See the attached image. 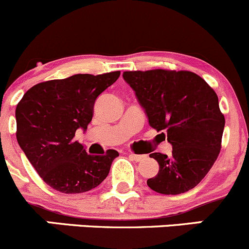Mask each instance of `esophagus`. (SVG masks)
<instances>
[{"label": "esophagus", "mask_w": 249, "mask_h": 249, "mask_svg": "<svg viewBox=\"0 0 249 249\" xmlns=\"http://www.w3.org/2000/svg\"><path fill=\"white\" fill-rule=\"evenodd\" d=\"M128 156H129L130 159H133L134 161H137V162L142 161V160L145 159V155H135V154H132V152H129V155H128Z\"/></svg>", "instance_id": "1"}]
</instances>
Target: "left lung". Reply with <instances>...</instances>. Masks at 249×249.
<instances>
[{"label": "left lung", "instance_id": "8db88e82", "mask_svg": "<svg viewBox=\"0 0 249 249\" xmlns=\"http://www.w3.org/2000/svg\"><path fill=\"white\" fill-rule=\"evenodd\" d=\"M124 80L134 90L149 124L164 130L173 147L169 156L150 155L160 168L147 179V186L164 195L194 189L220 152L225 119L215 92L190 71H124Z\"/></svg>", "mask_w": 249, "mask_h": 249}]
</instances>
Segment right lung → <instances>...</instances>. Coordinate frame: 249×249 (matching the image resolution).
I'll return each mask as SVG.
<instances>
[{"label": "right lung", "instance_id": "obj_1", "mask_svg": "<svg viewBox=\"0 0 249 249\" xmlns=\"http://www.w3.org/2000/svg\"><path fill=\"white\" fill-rule=\"evenodd\" d=\"M119 77L120 71H114L47 81L31 87L17 105L19 146L54 190L86 193L109 174L119 152L107 150L105 155H89L73 138L77 129L86 132L97 98Z\"/></svg>", "mask_w": 249, "mask_h": 249}]
</instances>
